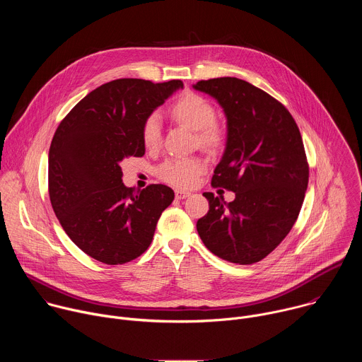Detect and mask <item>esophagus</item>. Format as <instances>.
<instances>
[{
    "instance_id": "34e87169",
    "label": "esophagus",
    "mask_w": 362,
    "mask_h": 362,
    "mask_svg": "<svg viewBox=\"0 0 362 362\" xmlns=\"http://www.w3.org/2000/svg\"><path fill=\"white\" fill-rule=\"evenodd\" d=\"M175 196H176V199L182 200V199L189 197V196H190V192H186V190H176V192H175Z\"/></svg>"
}]
</instances>
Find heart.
<instances>
[{"mask_svg": "<svg viewBox=\"0 0 362 362\" xmlns=\"http://www.w3.org/2000/svg\"><path fill=\"white\" fill-rule=\"evenodd\" d=\"M169 113L176 122L196 132L197 141L203 148L218 151L225 146L226 130L215 122L216 110L208 98L193 91H186L172 103ZM141 140L148 148L159 144L160 120L156 113H151L144 119ZM204 169L206 163L199 158H173L158 169V175L162 180L173 186L190 187Z\"/></svg>", "mask_w": 362, "mask_h": 362, "instance_id": "1", "label": "heart"}]
</instances>
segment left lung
<instances>
[{
	"instance_id": "obj_1",
	"label": "left lung",
	"mask_w": 362,
	"mask_h": 362,
	"mask_svg": "<svg viewBox=\"0 0 362 362\" xmlns=\"http://www.w3.org/2000/svg\"><path fill=\"white\" fill-rule=\"evenodd\" d=\"M215 97L228 119L223 158L214 187L204 192L209 212L196 223L204 246L225 261H262L289 233L300 212L309 166L299 129L281 101L236 77L200 80L193 86Z\"/></svg>"
}]
</instances>
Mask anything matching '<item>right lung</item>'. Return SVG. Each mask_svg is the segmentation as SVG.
<instances>
[{"instance_id":"obj_1","label":"right lung","mask_w":362,"mask_h":362,"mask_svg":"<svg viewBox=\"0 0 362 362\" xmlns=\"http://www.w3.org/2000/svg\"><path fill=\"white\" fill-rule=\"evenodd\" d=\"M180 80L119 78L88 93L59 124L48 151V194L69 238L106 265H123L150 246L175 193L165 185H123L122 162L141 158V126Z\"/></svg>"}]
</instances>
